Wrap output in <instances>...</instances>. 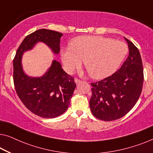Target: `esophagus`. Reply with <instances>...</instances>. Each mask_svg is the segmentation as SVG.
<instances>
[{
  "mask_svg": "<svg viewBox=\"0 0 153 153\" xmlns=\"http://www.w3.org/2000/svg\"><path fill=\"white\" fill-rule=\"evenodd\" d=\"M74 80H75V82H76V84H79V83H80L81 82H82L80 79H77V78H75Z\"/></svg>",
  "mask_w": 153,
  "mask_h": 153,
  "instance_id": "1",
  "label": "esophagus"
}]
</instances>
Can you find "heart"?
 Returning <instances> with one entry per match:
<instances>
[{
  "label": "heart",
  "mask_w": 153,
  "mask_h": 153,
  "mask_svg": "<svg viewBox=\"0 0 153 153\" xmlns=\"http://www.w3.org/2000/svg\"><path fill=\"white\" fill-rule=\"evenodd\" d=\"M128 51L124 42L97 36L75 38L71 47L64 48L61 58L66 71L74 72L81 67L82 60L91 77L102 79L113 74Z\"/></svg>",
  "instance_id": "1"
}]
</instances>
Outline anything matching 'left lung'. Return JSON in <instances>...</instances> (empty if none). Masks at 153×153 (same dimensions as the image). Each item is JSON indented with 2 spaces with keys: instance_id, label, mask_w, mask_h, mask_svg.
Wrapping results in <instances>:
<instances>
[{
  "instance_id": "left-lung-1",
  "label": "left lung",
  "mask_w": 153,
  "mask_h": 153,
  "mask_svg": "<svg viewBox=\"0 0 153 153\" xmlns=\"http://www.w3.org/2000/svg\"><path fill=\"white\" fill-rule=\"evenodd\" d=\"M125 40L129 54L120 69L112 76L91 83L90 108L99 120L113 121L124 117L135 105L142 93L143 69L141 55L133 42Z\"/></svg>"
}]
</instances>
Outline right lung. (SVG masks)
<instances>
[{
	"label": "right lung",
	"mask_w": 153,
	"mask_h": 153,
	"mask_svg": "<svg viewBox=\"0 0 153 153\" xmlns=\"http://www.w3.org/2000/svg\"><path fill=\"white\" fill-rule=\"evenodd\" d=\"M62 36V33L58 31L38 29L26 36L13 59V79L18 96L27 108L41 117L53 118L65 113L69 106L76 84L74 77L68 75L56 60L53 61L43 76H27L22 69V56L38 42L45 43L58 54Z\"/></svg>",
	"instance_id": "add662e5"
}]
</instances>
